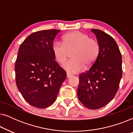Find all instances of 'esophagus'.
I'll return each mask as SVG.
<instances>
[{"mask_svg": "<svg viewBox=\"0 0 133 133\" xmlns=\"http://www.w3.org/2000/svg\"><path fill=\"white\" fill-rule=\"evenodd\" d=\"M66 76H67V78H70V77H72L73 75H72V74H70V73H68V72H67Z\"/></svg>", "mask_w": 133, "mask_h": 133, "instance_id": "34e87169", "label": "esophagus"}]
</instances>
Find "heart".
Segmentation results:
<instances>
[{
  "instance_id": "heart-1",
  "label": "heart",
  "mask_w": 133,
  "mask_h": 133,
  "mask_svg": "<svg viewBox=\"0 0 133 133\" xmlns=\"http://www.w3.org/2000/svg\"><path fill=\"white\" fill-rule=\"evenodd\" d=\"M63 42L56 41L52 45L56 60L62 64L72 52V59L63 65V68L71 73H77L95 63L101 51L99 42L90 38L87 34L75 31L65 34Z\"/></svg>"
}]
</instances>
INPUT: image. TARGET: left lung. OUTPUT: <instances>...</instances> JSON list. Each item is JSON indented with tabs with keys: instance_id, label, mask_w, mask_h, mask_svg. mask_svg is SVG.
<instances>
[{
	"instance_id": "left-lung-1",
	"label": "left lung",
	"mask_w": 133,
	"mask_h": 133,
	"mask_svg": "<svg viewBox=\"0 0 133 133\" xmlns=\"http://www.w3.org/2000/svg\"><path fill=\"white\" fill-rule=\"evenodd\" d=\"M101 46L93 65L79 75L77 96L85 107L96 110L113 99L122 76V56L117 43L109 34L91 29Z\"/></svg>"
}]
</instances>
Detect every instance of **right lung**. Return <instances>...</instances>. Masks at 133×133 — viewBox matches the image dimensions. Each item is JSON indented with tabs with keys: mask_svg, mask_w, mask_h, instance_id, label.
Instances as JSON below:
<instances>
[{
	"mask_svg": "<svg viewBox=\"0 0 133 133\" xmlns=\"http://www.w3.org/2000/svg\"><path fill=\"white\" fill-rule=\"evenodd\" d=\"M60 31L34 32L19 48L14 67L16 85L25 101L34 107L45 108L54 103L66 77L52 51L54 39Z\"/></svg>",
	"mask_w": 133,
	"mask_h": 133,
	"instance_id": "add662e5",
	"label": "right lung"
}]
</instances>
